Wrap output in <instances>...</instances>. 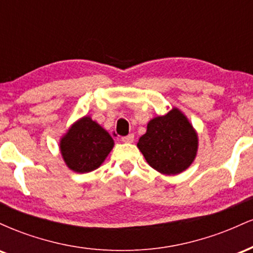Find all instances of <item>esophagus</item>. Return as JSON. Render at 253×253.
I'll use <instances>...</instances> for the list:
<instances>
[{"instance_id":"34e87169","label":"esophagus","mask_w":253,"mask_h":253,"mask_svg":"<svg viewBox=\"0 0 253 253\" xmlns=\"http://www.w3.org/2000/svg\"><path fill=\"white\" fill-rule=\"evenodd\" d=\"M123 141H124V143H127V144L133 143V141H134V135L128 134L126 136H123Z\"/></svg>"}]
</instances>
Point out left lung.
<instances>
[{"instance_id": "1", "label": "left lung", "mask_w": 253, "mask_h": 253, "mask_svg": "<svg viewBox=\"0 0 253 253\" xmlns=\"http://www.w3.org/2000/svg\"><path fill=\"white\" fill-rule=\"evenodd\" d=\"M136 146L151 168L163 175H178L193 164L199 136L188 118L173 107L168 114L149 121Z\"/></svg>"}]
</instances>
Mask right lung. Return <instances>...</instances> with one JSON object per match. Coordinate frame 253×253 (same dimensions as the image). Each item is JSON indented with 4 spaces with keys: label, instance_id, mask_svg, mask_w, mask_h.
<instances>
[{
    "label": "right lung",
    "instance_id": "add662e5",
    "mask_svg": "<svg viewBox=\"0 0 253 253\" xmlns=\"http://www.w3.org/2000/svg\"><path fill=\"white\" fill-rule=\"evenodd\" d=\"M113 147L114 140L109 133L90 117L72 124L59 143L66 167L78 173L100 168Z\"/></svg>",
    "mask_w": 253,
    "mask_h": 253
}]
</instances>
